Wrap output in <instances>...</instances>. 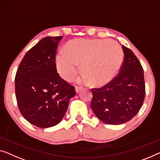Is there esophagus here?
Returning <instances> with one entry per match:
<instances>
[{
  "mask_svg": "<svg viewBox=\"0 0 160 160\" xmlns=\"http://www.w3.org/2000/svg\"><path fill=\"white\" fill-rule=\"evenodd\" d=\"M75 90H76V92H77V94H78V93H79L82 90V88L79 87H75Z\"/></svg>",
  "mask_w": 160,
  "mask_h": 160,
  "instance_id": "1",
  "label": "esophagus"
}]
</instances>
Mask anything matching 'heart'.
Instances as JSON below:
<instances>
[{
    "mask_svg": "<svg viewBox=\"0 0 160 160\" xmlns=\"http://www.w3.org/2000/svg\"><path fill=\"white\" fill-rule=\"evenodd\" d=\"M123 58L121 46L114 40L80 38L68 42L66 51H58L55 62L58 73L64 80H72L78 72V63H82L84 74L81 81L103 87L117 77Z\"/></svg>",
    "mask_w": 160,
    "mask_h": 160,
    "instance_id": "heart-1",
    "label": "heart"
}]
</instances>
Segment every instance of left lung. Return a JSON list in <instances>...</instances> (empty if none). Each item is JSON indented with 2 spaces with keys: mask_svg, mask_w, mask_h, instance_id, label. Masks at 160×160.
Returning <instances> with one entry per match:
<instances>
[{
  "mask_svg": "<svg viewBox=\"0 0 160 160\" xmlns=\"http://www.w3.org/2000/svg\"><path fill=\"white\" fill-rule=\"evenodd\" d=\"M124 61L119 74L100 88H93L91 108L98 119L119 125L131 120L143 104L145 97L144 71L134 53L122 45Z\"/></svg>",
  "mask_w": 160,
  "mask_h": 160,
  "instance_id": "obj_1",
  "label": "left lung"
}]
</instances>
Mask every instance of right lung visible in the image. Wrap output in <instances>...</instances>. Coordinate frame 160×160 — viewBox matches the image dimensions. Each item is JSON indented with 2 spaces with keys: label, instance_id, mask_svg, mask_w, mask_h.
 I'll return each mask as SVG.
<instances>
[{
  "label": "right lung",
  "instance_id": "add662e5",
  "mask_svg": "<svg viewBox=\"0 0 160 160\" xmlns=\"http://www.w3.org/2000/svg\"><path fill=\"white\" fill-rule=\"evenodd\" d=\"M63 36H47L24 56L15 78L16 97L21 114L41 128L58 124L64 117L75 88L57 73L55 56Z\"/></svg>",
  "mask_w": 160,
  "mask_h": 160
}]
</instances>
